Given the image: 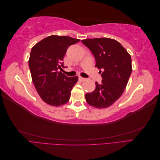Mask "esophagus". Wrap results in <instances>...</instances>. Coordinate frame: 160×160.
<instances>
[{
	"mask_svg": "<svg viewBox=\"0 0 160 160\" xmlns=\"http://www.w3.org/2000/svg\"><path fill=\"white\" fill-rule=\"evenodd\" d=\"M79 80H80L81 81H84L86 80L85 78H83V77H79Z\"/></svg>",
	"mask_w": 160,
	"mask_h": 160,
	"instance_id": "obj_1",
	"label": "esophagus"
}]
</instances>
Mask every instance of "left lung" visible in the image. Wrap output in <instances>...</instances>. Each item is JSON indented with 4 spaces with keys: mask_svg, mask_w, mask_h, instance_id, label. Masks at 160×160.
Returning <instances> with one entry per match:
<instances>
[{
    "mask_svg": "<svg viewBox=\"0 0 160 160\" xmlns=\"http://www.w3.org/2000/svg\"><path fill=\"white\" fill-rule=\"evenodd\" d=\"M82 43L93 53L95 67L102 72L101 83L85 95L88 104L97 108L112 105L123 93L132 71L131 56L120 43L109 38H88Z\"/></svg>",
    "mask_w": 160,
    "mask_h": 160,
    "instance_id": "8db88e82",
    "label": "left lung"
}]
</instances>
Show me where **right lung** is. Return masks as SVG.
Listing matches in <instances>:
<instances>
[{"label":"right lung","mask_w":160,"mask_h":160,"mask_svg":"<svg viewBox=\"0 0 160 160\" xmlns=\"http://www.w3.org/2000/svg\"><path fill=\"white\" fill-rule=\"evenodd\" d=\"M79 41L67 36L51 35L32 48L28 61L32 80L38 95L47 104L60 106L69 101L78 77H69L59 69L67 67L62 61L67 49Z\"/></svg>","instance_id":"1"}]
</instances>
